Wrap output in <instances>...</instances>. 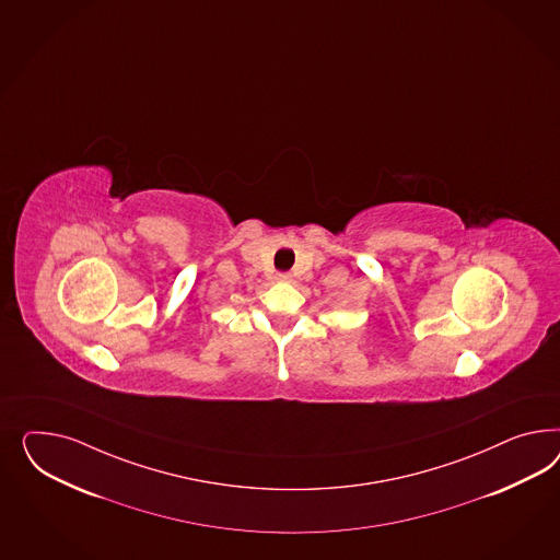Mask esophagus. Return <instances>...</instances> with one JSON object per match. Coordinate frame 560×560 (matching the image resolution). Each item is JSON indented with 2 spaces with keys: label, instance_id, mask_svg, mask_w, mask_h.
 <instances>
[{
  "label": "esophagus",
  "instance_id": "obj_1",
  "mask_svg": "<svg viewBox=\"0 0 560 560\" xmlns=\"http://www.w3.org/2000/svg\"><path fill=\"white\" fill-rule=\"evenodd\" d=\"M278 280H280V282H288V280H290V273H278Z\"/></svg>",
  "mask_w": 560,
  "mask_h": 560
}]
</instances>
